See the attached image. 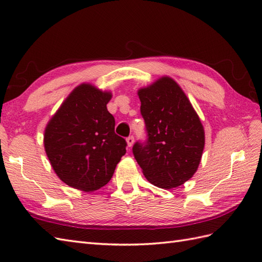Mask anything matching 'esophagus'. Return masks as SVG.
I'll list each match as a JSON object with an SVG mask.
<instances>
[{
	"instance_id": "esophagus-1",
	"label": "esophagus",
	"mask_w": 262,
	"mask_h": 262,
	"mask_svg": "<svg viewBox=\"0 0 262 262\" xmlns=\"http://www.w3.org/2000/svg\"><path fill=\"white\" fill-rule=\"evenodd\" d=\"M127 145L128 146H133V144H134V137H133V136H129V137H127Z\"/></svg>"
}]
</instances>
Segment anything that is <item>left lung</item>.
<instances>
[{
    "mask_svg": "<svg viewBox=\"0 0 262 262\" xmlns=\"http://www.w3.org/2000/svg\"><path fill=\"white\" fill-rule=\"evenodd\" d=\"M147 140L133 154L146 179L159 188H177L197 171L205 146L198 115L179 84L163 76L138 90Z\"/></svg>",
    "mask_w": 262,
    "mask_h": 262,
    "instance_id": "obj_1",
    "label": "left lung"
}]
</instances>
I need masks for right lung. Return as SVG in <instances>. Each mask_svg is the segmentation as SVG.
<instances>
[{
	"label": "right lung",
	"mask_w": 262,
	"mask_h": 262,
	"mask_svg": "<svg viewBox=\"0 0 262 262\" xmlns=\"http://www.w3.org/2000/svg\"><path fill=\"white\" fill-rule=\"evenodd\" d=\"M110 92L76 86L46 126L43 145L55 173L66 185L94 191L110 181L127 143L115 133L107 109Z\"/></svg>",
	"instance_id": "1"
}]
</instances>
